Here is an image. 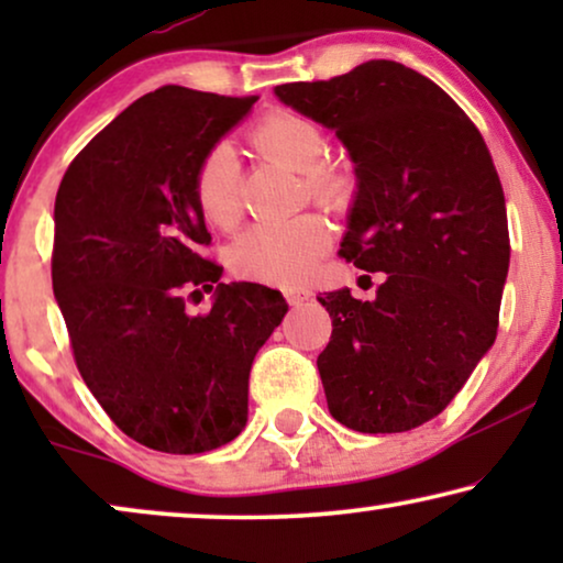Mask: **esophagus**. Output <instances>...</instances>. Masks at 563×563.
Here are the masks:
<instances>
[{
    "instance_id": "obj_1",
    "label": "esophagus",
    "mask_w": 563,
    "mask_h": 563,
    "mask_svg": "<svg viewBox=\"0 0 563 563\" xmlns=\"http://www.w3.org/2000/svg\"><path fill=\"white\" fill-rule=\"evenodd\" d=\"M284 297H287V302L291 307H299V305H305L312 295L307 289H287V291H284Z\"/></svg>"
}]
</instances>
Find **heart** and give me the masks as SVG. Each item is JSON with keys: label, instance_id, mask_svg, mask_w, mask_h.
Segmentation results:
<instances>
[{"label": "heart", "instance_id": "b5f03b06", "mask_svg": "<svg viewBox=\"0 0 563 563\" xmlns=\"http://www.w3.org/2000/svg\"><path fill=\"white\" fill-rule=\"evenodd\" d=\"M249 143L261 158L302 174L305 191L325 210L341 212L356 195V176L349 166L328 161V143L310 118L295 112H268L251 128ZM197 210L210 225L233 230L243 218L241 164L228 143L212 145L191 176ZM330 243L328 222L314 212L282 222H261L245 230L230 249V264L249 279L297 287L310 279Z\"/></svg>", "mask_w": 563, "mask_h": 563}]
</instances>
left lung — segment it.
I'll return each mask as SVG.
<instances>
[{"label":"left lung","instance_id":"1","mask_svg":"<svg viewBox=\"0 0 563 563\" xmlns=\"http://www.w3.org/2000/svg\"><path fill=\"white\" fill-rule=\"evenodd\" d=\"M276 97L351 151L358 195L338 256L384 272L374 302L318 297L333 318L318 356L330 415L358 433H405L449 407L497 338L510 233L495 161L468 114L395 60Z\"/></svg>","mask_w":563,"mask_h":563}]
</instances>
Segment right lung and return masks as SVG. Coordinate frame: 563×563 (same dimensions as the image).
Here are the masks:
<instances>
[{"label":"right lung","instance_id":"right-lung-1","mask_svg":"<svg viewBox=\"0 0 563 563\" xmlns=\"http://www.w3.org/2000/svg\"><path fill=\"white\" fill-rule=\"evenodd\" d=\"M258 97L161 87L84 145L53 210V295L81 379L128 438L205 453L249 420V374L287 314L276 289L220 284L191 176ZM216 289L210 313L186 299Z\"/></svg>","mask_w":563,"mask_h":563}]
</instances>
